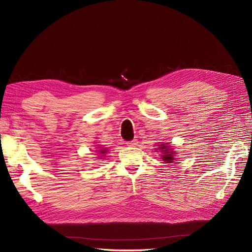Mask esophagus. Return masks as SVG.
I'll list each match as a JSON object with an SVG mask.
<instances>
[{"label": "esophagus", "instance_id": "1", "mask_svg": "<svg viewBox=\"0 0 252 252\" xmlns=\"http://www.w3.org/2000/svg\"><path fill=\"white\" fill-rule=\"evenodd\" d=\"M126 144H127V146L134 147V146L137 145V140H136V139H135V140H131V141H128V143H126Z\"/></svg>", "mask_w": 252, "mask_h": 252}]
</instances>
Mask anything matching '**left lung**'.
<instances>
[{
  "label": "left lung",
  "instance_id": "obj_1",
  "mask_svg": "<svg viewBox=\"0 0 252 252\" xmlns=\"http://www.w3.org/2000/svg\"><path fill=\"white\" fill-rule=\"evenodd\" d=\"M158 149L160 150L159 152H162V156H160V157H162L164 162L171 164L173 162V159H175V157H173V154L176 153L175 151H172V148L165 145V144H163V145H159Z\"/></svg>",
  "mask_w": 252,
  "mask_h": 252
}]
</instances>
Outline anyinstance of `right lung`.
<instances>
[{"label": "right lung", "mask_w": 252, "mask_h": 252, "mask_svg": "<svg viewBox=\"0 0 252 252\" xmlns=\"http://www.w3.org/2000/svg\"><path fill=\"white\" fill-rule=\"evenodd\" d=\"M101 154H105L106 152H107V149L106 148H103V149H100V150H98ZM100 157H102V156H100Z\"/></svg>", "instance_id": "1"}]
</instances>
